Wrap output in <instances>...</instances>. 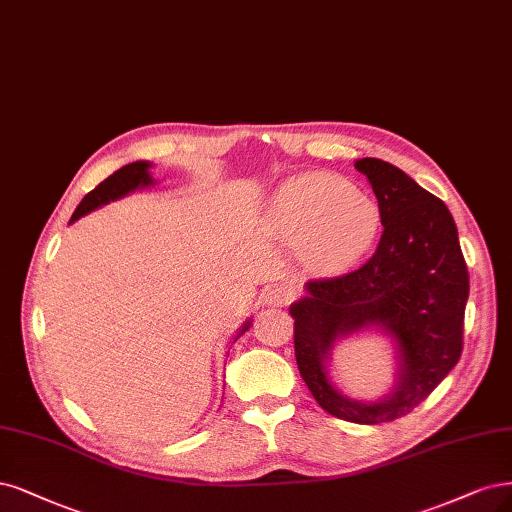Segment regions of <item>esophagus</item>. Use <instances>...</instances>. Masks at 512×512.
I'll use <instances>...</instances> for the list:
<instances>
[{"label":"esophagus","instance_id":"1","mask_svg":"<svg viewBox=\"0 0 512 512\" xmlns=\"http://www.w3.org/2000/svg\"><path fill=\"white\" fill-rule=\"evenodd\" d=\"M290 290L286 288H269L262 292V303L267 307H284L290 303Z\"/></svg>","mask_w":512,"mask_h":512}]
</instances>
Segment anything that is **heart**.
Segmentation results:
<instances>
[{
    "label": "heart",
    "instance_id": "obj_1",
    "mask_svg": "<svg viewBox=\"0 0 512 512\" xmlns=\"http://www.w3.org/2000/svg\"><path fill=\"white\" fill-rule=\"evenodd\" d=\"M269 231L303 245L320 267H343L375 243L381 209L373 197L345 178L311 171L281 184L267 207Z\"/></svg>",
    "mask_w": 512,
    "mask_h": 512
}]
</instances>
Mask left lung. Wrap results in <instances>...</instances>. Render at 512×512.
Returning <instances> with one entry per match:
<instances>
[{
	"label": "left lung",
	"instance_id": "left-lung-1",
	"mask_svg": "<svg viewBox=\"0 0 512 512\" xmlns=\"http://www.w3.org/2000/svg\"><path fill=\"white\" fill-rule=\"evenodd\" d=\"M381 209L383 235L360 269L311 279L290 305L301 377L330 415L375 426L411 413L462 356L468 271L447 205L402 169L360 158ZM377 329L393 341V390L377 401L343 395L329 377L331 351L341 340Z\"/></svg>",
	"mask_w": 512,
	"mask_h": 512
}]
</instances>
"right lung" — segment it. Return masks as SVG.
Here are the masks:
<instances>
[{
    "label": "right lung",
    "mask_w": 512,
    "mask_h": 512,
    "mask_svg": "<svg viewBox=\"0 0 512 512\" xmlns=\"http://www.w3.org/2000/svg\"><path fill=\"white\" fill-rule=\"evenodd\" d=\"M152 163L148 161H135V163H129L125 167H120L118 171H114L108 180H103L95 190L88 192V195L80 201V205L76 207L72 220H69V224L80 220L82 216L91 214V211L108 205L110 201H118L122 197L131 195V192L135 190H144V188H150L156 184V180L152 178ZM252 326V320H245V324L239 328L235 341L241 337V334L248 330Z\"/></svg>",
    "instance_id": "right-lung-1"
}]
</instances>
